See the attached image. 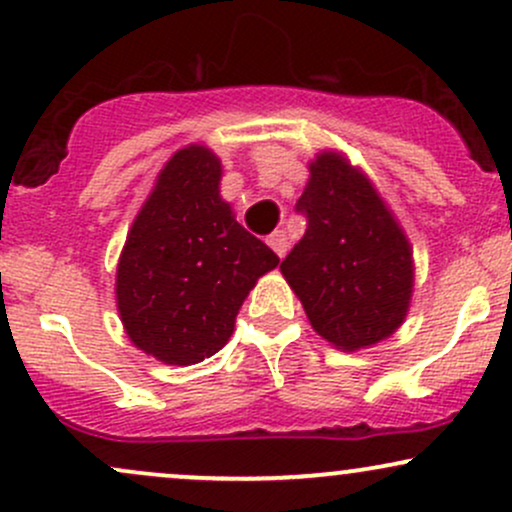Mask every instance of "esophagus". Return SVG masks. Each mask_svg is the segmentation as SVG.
Instances as JSON below:
<instances>
[{
	"instance_id": "34e87169",
	"label": "esophagus",
	"mask_w": 512,
	"mask_h": 512,
	"mask_svg": "<svg viewBox=\"0 0 512 512\" xmlns=\"http://www.w3.org/2000/svg\"><path fill=\"white\" fill-rule=\"evenodd\" d=\"M267 245L276 252V255L284 257L286 250H289V238H286L284 231H274L272 236H267Z\"/></svg>"
}]
</instances>
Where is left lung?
<instances>
[{"mask_svg": "<svg viewBox=\"0 0 512 512\" xmlns=\"http://www.w3.org/2000/svg\"><path fill=\"white\" fill-rule=\"evenodd\" d=\"M296 211L305 236L281 262L320 337L346 351L390 337L411 298V250L373 185L342 156L320 154Z\"/></svg>", "mask_w": 512, "mask_h": 512, "instance_id": "1", "label": "left lung"}]
</instances>
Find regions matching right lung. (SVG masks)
<instances>
[{
  "label": "right lung",
  "instance_id": "obj_1",
  "mask_svg": "<svg viewBox=\"0 0 512 512\" xmlns=\"http://www.w3.org/2000/svg\"><path fill=\"white\" fill-rule=\"evenodd\" d=\"M221 163L187 146L166 163L117 264V308L134 344L190 366L214 356L255 281L279 264L219 197Z\"/></svg>",
  "mask_w": 512,
  "mask_h": 512
}]
</instances>
